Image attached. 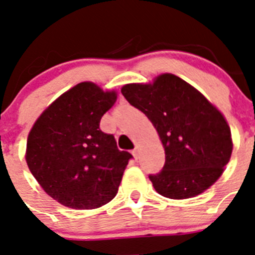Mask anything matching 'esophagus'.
<instances>
[{"mask_svg":"<svg viewBox=\"0 0 255 255\" xmlns=\"http://www.w3.org/2000/svg\"><path fill=\"white\" fill-rule=\"evenodd\" d=\"M132 155L135 157V159L139 158V148L138 147H135L134 149H132Z\"/></svg>","mask_w":255,"mask_h":255,"instance_id":"esophagus-1","label":"esophagus"}]
</instances>
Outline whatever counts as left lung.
<instances>
[{
  "instance_id": "obj_1",
  "label": "left lung",
  "mask_w": 255,
  "mask_h": 255,
  "mask_svg": "<svg viewBox=\"0 0 255 255\" xmlns=\"http://www.w3.org/2000/svg\"><path fill=\"white\" fill-rule=\"evenodd\" d=\"M126 101L150 120L166 154L161 172L149 175L158 194L188 199L220 179L233 153L226 119L203 94L173 74L121 88Z\"/></svg>"
}]
</instances>
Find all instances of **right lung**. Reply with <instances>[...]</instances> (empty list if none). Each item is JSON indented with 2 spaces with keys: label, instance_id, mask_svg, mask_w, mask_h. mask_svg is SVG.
Here are the masks:
<instances>
[{
  "label": "right lung",
  "instance_id": "obj_1",
  "mask_svg": "<svg viewBox=\"0 0 255 255\" xmlns=\"http://www.w3.org/2000/svg\"><path fill=\"white\" fill-rule=\"evenodd\" d=\"M117 93L91 82L76 84L52 102L34 123L25 159L47 194L62 206L94 209L117 194L132 155L100 129Z\"/></svg>",
  "mask_w": 255,
  "mask_h": 255
}]
</instances>
